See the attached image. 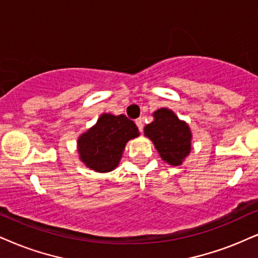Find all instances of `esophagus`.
<instances>
[{"label": "esophagus", "mask_w": 258, "mask_h": 258, "mask_svg": "<svg viewBox=\"0 0 258 258\" xmlns=\"http://www.w3.org/2000/svg\"><path fill=\"white\" fill-rule=\"evenodd\" d=\"M135 123H136V125H138L140 132H142V130H144V120H142L141 118H139V119H136Z\"/></svg>", "instance_id": "obj_1"}]
</instances>
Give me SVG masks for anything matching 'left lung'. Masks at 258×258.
Here are the masks:
<instances>
[{
	"label": "left lung",
	"instance_id": "left-lung-1",
	"mask_svg": "<svg viewBox=\"0 0 258 258\" xmlns=\"http://www.w3.org/2000/svg\"><path fill=\"white\" fill-rule=\"evenodd\" d=\"M145 135L153 141L157 151L170 165L178 166L191 149V133L171 110L154 112V120L145 126Z\"/></svg>",
	"mask_w": 258,
	"mask_h": 258
}]
</instances>
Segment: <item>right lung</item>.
I'll use <instances>...</instances> for the list:
<instances>
[{
  "instance_id": "1",
  "label": "right lung",
  "mask_w": 258,
  "mask_h": 258,
  "mask_svg": "<svg viewBox=\"0 0 258 258\" xmlns=\"http://www.w3.org/2000/svg\"><path fill=\"white\" fill-rule=\"evenodd\" d=\"M136 136L138 126L126 116L101 114L93 128L79 138L80 159L97 172H109L118 165L126 142Z\"/></svg>"
}]
</instances>
